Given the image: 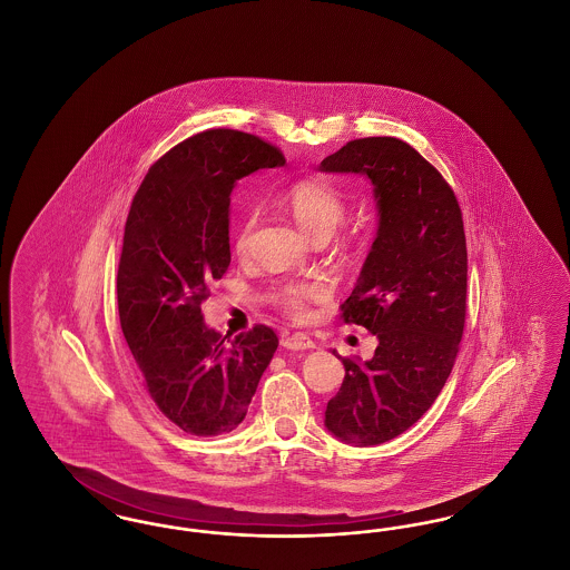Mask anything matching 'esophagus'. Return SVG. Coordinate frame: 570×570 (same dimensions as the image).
Returning <instances> with one entry per match:
<instances>
[{
	"label": "esophagus",
	"instance_id": "obj_1",
	"mask_svg": "<svg viewBox=\"0 0 570 570\" xmlns=\"http://www.w3.org/2000/svg\"><path fill=\"white\" fill-rule=\"evenodd\" d=\"M282 346L288 348V351H312L316 344L307 335L295 333V335H284Z\"/></svg>",
	"mask_w": 570,
	"mask_h": 570
}]
</instances>
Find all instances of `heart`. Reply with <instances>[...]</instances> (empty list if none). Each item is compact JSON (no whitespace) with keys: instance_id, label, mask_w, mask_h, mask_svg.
I'll return each instance as SVG.
<instances>
[{"instance_id":"obj_1","label":"heart","mask_w":570,"mask_h":570,"mask_svg":"<svg viewBox=\"0 0 570 570\" xmlns=\"http://www.w3.org/2000/svg\"><path fill=\"white\" fill-rule=\"evenodd\" d=\"M284 205L297 219L298 226L312 237H331L346 216V200L340 191L323 179H301L284 191ZM254 212L247 209L235 235L237 252H245L247 239L254 226ZM314 295L309 284H286L279 288V303L293 314L303 316L305 303Z\"/></svg>"}]
</instances>
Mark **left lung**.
I'll return each mask as SVG.
<instances>
[{"mask_svg":"<svg viewBox=\"0 0 570 570\" xmlns=\"http://www.w3.org/2000/svg\"><path fill=\"white\" fill-rule=\"evenodd\" d=\"M321 170L363 175L374 186L379 230L342 316L376 335L379 346L370 361L342 358L346 376L325 412L335 438L374 446L432 407L460 353L463 219L451 186L400 138L351 140Z\"/></svg>","mask_w":570,"mask_h":570,"instance_id":"left-lung-1","label":"left lung"}]
</instances>
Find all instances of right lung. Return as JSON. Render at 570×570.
<instances>
[{"label":"right lung","mask_w":570,"mask_h":570,"mask_svg":"<svg viewBox=\"0 0 570 570\" xmlns=\"http://www.w3.org/2000/svg\"><path fill=\"white\" fill-rule=\"evenodd\" d=\"M284 164L258 136L207 130L154 164L132 200L117 269L121 331L151 400L186 434L233 432L277 351L269 326L219 335L200 303L230 265L235 184Z\"/></svg>","instance_id":"right-lung-1"}]
</instances>
